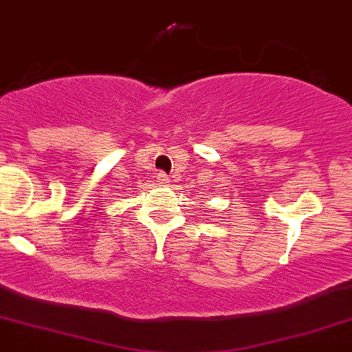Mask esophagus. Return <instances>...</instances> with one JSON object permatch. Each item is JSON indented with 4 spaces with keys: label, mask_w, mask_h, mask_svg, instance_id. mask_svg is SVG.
<instances>
[{
    "label": "esophagus",
    "mask_w": 352,
    "mask_h": 352,
    "mask_svg": "<svg viewBox=\"0 0 352 352\" xmlns=\"http://www.w3.org/2000/svg\"><path fill=\"white\" fill-rule=\"evenodd\" d=\"M156 177H158V182H162V184H166V182H168V175H166L165 172H160L158 175H156Z\"/></svg>",
    "instance_id": "obj_1"
}]
</instances>
